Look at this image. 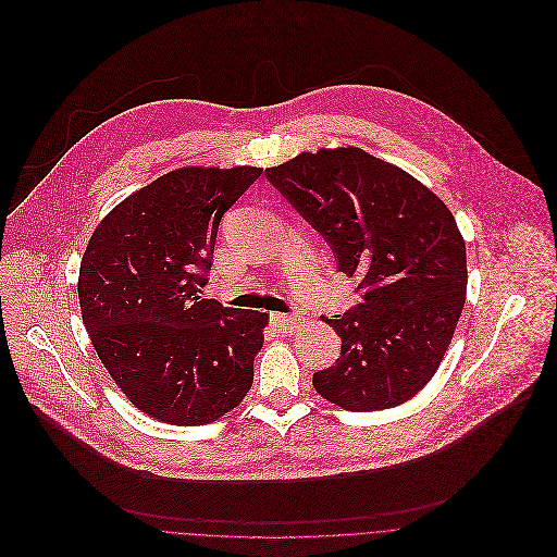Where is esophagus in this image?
Listing matches in <instances>:
<instances>
[{
  "instance_id": "obj_1",
  "label": "esophagus",
  "mask_w": 557,
  "mask_h": 557,
  "mask_svg": "<svg viewBox=\"0 0 557 557\" xmlns=\"http://www.w3.org/2000/svg\"><path fill=\"white\" fill-rule=\"evenodd\" d=\"M272 324L281 333H292L302 324V318L298 313H272Z\"/></svg>"
}]
</instances>
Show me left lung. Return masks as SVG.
Returning a JSON list of instances; mask_svg holds the SVG:
<instances>
[{
	"instance_id": "8db88e82",
	"label": "left lung",
	"mask_w": 557,
	"mask_h": 557,
	"mask_svg": "<svg viewBox=\"0 0 557 557\" xmlns=\"http://www.w3.org/2000/svg\"><path fill=\"white\" fill-rule=\"evenodd\" d=\"M265 177L324 237L362 300L326 320L343 341L313 373L326 401L354 412L399 406L436 373L466 305V242L428 186L358 147L300 153Z\"/></svg>"
}]
</instances>
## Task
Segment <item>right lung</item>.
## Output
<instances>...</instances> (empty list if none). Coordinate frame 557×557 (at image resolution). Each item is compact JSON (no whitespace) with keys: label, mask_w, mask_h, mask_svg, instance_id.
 I'll list each match as a JSON object with an SVG mask.
<instances>
[{"label":"right lung","mask_w":557,"mask_h":557,"mask_svg":"<svg viewBox=\"0 0 557 557\" xmlns=\"http://www.w3.org/2000/svg\"><path fill=\"white\" fill-rule=\"evenodd\" d=\"M257 166H182L111 210L78 272L83 324L127 399L171 425L216 421L255 380L268 313L203 298L219 221Z\"/></svg>","instance_id":"1"}]
</instances>
